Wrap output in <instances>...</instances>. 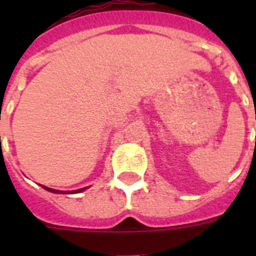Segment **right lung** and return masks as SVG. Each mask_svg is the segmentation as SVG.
Wrapping results in <instances>:
<instances>
[{
    "instance_id": "right-lung-1",
    "label": "right lung",
    "mask_w": 256,
    "mask_h": 256,
    "mask_svg": "<svg viewBox=\"0 0 256 256\" xmlns=\"http://www.w3.org/2000/svg\"><path fill=\"white\" fill-rule=\"evenodd\" d=\"M42 186V184H41ZM45 190L50 191V192H54V194H77V192H82V191H85L86 188L88 187H84V188H80V190H73V191H62V190H54V188H49V187L42 186Z\"/></svg>"
}]
</instances>
